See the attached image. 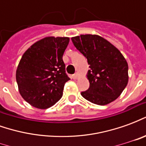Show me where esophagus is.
<instances>
[{"mask_svg": "<svg viewBox=\"0 0 146 146\" xmlns=\"http://www.w3.org/2000/svg\"><path fill=\"white\" fill-rule=\"evenodd\" d=\"M73 78L75 80L78 79V78H79V73H76L75 74H74V75H73Z\"/></svg>", "mask_w": 146, "mask_h": 146, "instance_id": "34e87169", "label": "esophagus"}]
</instances>
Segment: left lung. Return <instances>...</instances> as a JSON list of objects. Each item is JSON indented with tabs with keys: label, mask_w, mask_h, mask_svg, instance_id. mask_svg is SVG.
I'll return each instance as SVG.
<instances>
[{
	"label": "left lung",
	"mask_w": 146,
	"mask_h": 146,
	"mask_svg": "<svg viewBox=\"0 0 146 146\" xmlns=\"http://www.w3.org/2000/svg\"><path fill=\"white\" fill-rule=\"evenodd\" d=\"M88 59L87 78L90 87L81 95L88 101L105 106L115 101L128 83V65L121 52L98 35L85 34L71 38Z\"/></svg>",
	"instance_id": "1"
}]
</instances>
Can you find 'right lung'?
I'll list each match as a JSON object with an SVG mask.
<instances>
[{"mask_svg":"<svg viewBox=\"0 0 146 146\" xmlns=\"http://www.w3.org/2000/svg\"><path fill=\"white\" fill-rule=\"evenodd\" d=\"M69 37L47 36L25 51L16 70L19 92L26 102L37 109H48L62 96L70 80L62 60Z\"/></svg>","mask_w":146,"mask_h":146,"instance_id":"right-lung-1","label":"right lung"}]
</instances>
